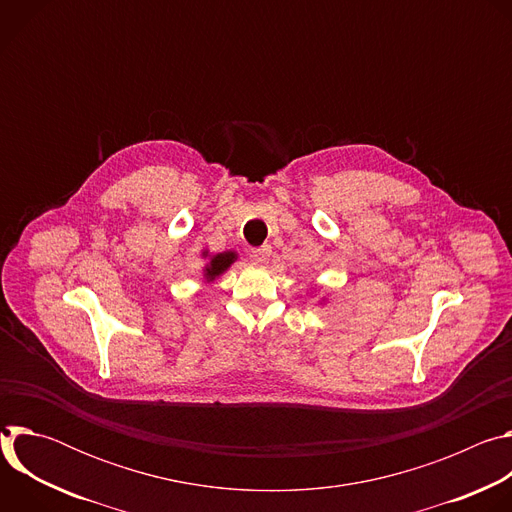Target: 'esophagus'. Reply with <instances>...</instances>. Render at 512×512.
Wrapping results in <instances>:
<instances>
[{
	"label": "esophagus",
	"mask_w": 512,
	"mask_h": 512,
	"mask_svg": "<svg viewBox=\"0 0 512 512\" xmlns=\"http://www.w3.org/2000/svg\"><path fill=\"white\" fill-rule=\"evenodd\" d=\"M269 257H271V247H269V245H263V247H259V249H251V253H249V259H251L253 263H257V265L267 263Z\"/></svg>",
	"instance_id": "obj_1"
}]
</instances>
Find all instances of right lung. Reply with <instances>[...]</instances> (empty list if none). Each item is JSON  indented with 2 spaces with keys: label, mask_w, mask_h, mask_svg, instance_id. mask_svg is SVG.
<instances>
[{
  "label": "right lung",
  "mask_w": 512,
  "mask_h": 512,
  "mask_svg": "<svg viewBox=\"0 0 512 512\" xmlns=\"http://www.w3.org/2000/svg\"><path fill=\"white\" fill-rule=\"evenodd\" d=\"M202 257L206 261L204 269H202V277H204V283H212L216 277H221L235 261H237V253L235 251H223V253H216V255H208V251L202 253Z\"/></svg>",
  "instance_id": "add662e5"
}]
</instances>
